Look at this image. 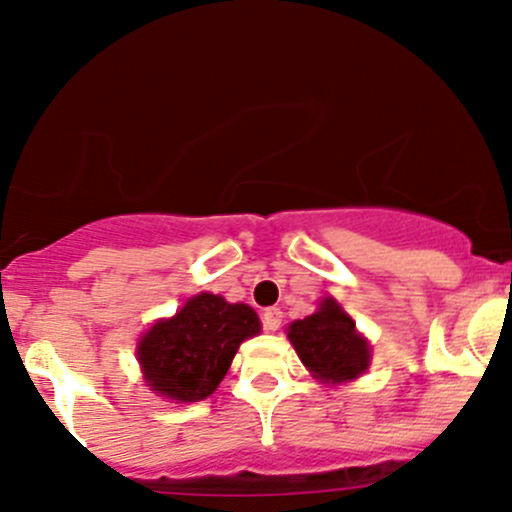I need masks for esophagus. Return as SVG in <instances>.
Returning a JSON list of instances; mask_svg holds the SVG:
<instances>
[{
    "mask_svg": "<svg viewBox=\"0 0 512 512\" xmlns=\"http://www.w3.org/2000/svg\"><path fill=\"white\" fill-rule=\"evenodd\" d=\"M280 324H283V312H280L278 307H271V310L263 312V327H266L268 332H276V329H280Z\"/></svg>",
    "mask_w": 512,
    "mask_h": 512,
    "instance_id": "34e87169",
    "label": "esophagus"
}]
</instances>
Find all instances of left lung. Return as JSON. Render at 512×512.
Listing matches in <instances>:
<instances>
[{"label": "left lung", "instance_id": "obj_1", "mask_svg": "<svg viewBox=\"0 0 512 512\" xmlns=\"http://www.w3.org/2000/svg\"><path fill=\"white\" fill-rule=\"evenodd\" d=\"M288 339L307 371L329 386L356 381L371 366V344L332 295L305 320L288 324Z\"/></svg>", "mask_w": 512, "mask_h": 512}]
</instances>
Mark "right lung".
I'll return each instance as SVG.
<instances>
[{
	"instance_id": "right-lung-1",
	"label": "right lung",
	"mask_w": 512,
	"mask_h": 512,
	"mask_svg": "<svg viewBox=\"0 0 512 512\" xmlns=\"http://www.w3.org/2000/svg\"><path fill=\"white\" fill-rule=\"evenodd\" d=\"M258 332L254 307L200 293L141 334L136 359L153 393L175 403H197L219 388L241 342Z\"/></svg>"
}]
</instances>
